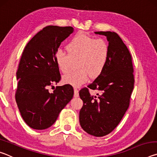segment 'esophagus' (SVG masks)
Listing matches in <instances>:
<instances>
[{"instance_id":"34e87169","label":"esophagus","mask_w":157,"mask_h":157,"mask_svg":"<svg viewBox=\"0 0 157 157\" xmlns=\"http://www.w3.org/2000/svg\"><path fill=\"white\" fill-rule=\"evenodd\" d=\"M74 96L75 97L79 96V91L77 88H74Z\"/></svg>"}]
</instances>
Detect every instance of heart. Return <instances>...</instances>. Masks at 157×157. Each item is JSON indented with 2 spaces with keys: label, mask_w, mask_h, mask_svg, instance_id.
<instances>
[{
  "label": "heart",
  "mask_w": 157,
  "mask_h": 157,
  "mask_svg": "<svg viewBox=\"0 0 157 157\" xmlns=\"http://www.w3.org/2000/svg\"><path fill=\"white\" fill-rule=\"evenodd\" d=\"M68 54L62 50L55 52V61L63 73L71 69L72 61H75L76 71L63 76L65 83L78 87L85 83L89 76L95 78L104 71L107 65L109 47L102 39H97L78 33L73 36L66 46Z\"/></svg>",
  "instance_id": "heart-1"
}]
</instances>
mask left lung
Here are the masks:
<instances>
[{"mask_svg": "<svg viewBox=\"0 0 157 157\" xmlns=\"http://www.w3.org/2000/svg\"><path fill=\"white\" fill-rule=\"evenodd\" d=\"M107 37L109 55L102 73L88 88L102 93L91 96L88 89L79 91L84 105L79 111L82 128L92 136L100 137L111 133L120 123L129 107L134 78L131 54L114 32H95Z\"/></svg>", "mask_w": 157, "mask_h": 157, "instance_id": "obj_1", "label": "left lung"}]
</instances>
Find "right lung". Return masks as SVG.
<instances>
[{
  "mask_svg": "<svg viewBox=\"0 0 157 157\" xmlns=\"http://www.w3.org/2000/svg\"><path fill=\"white\" fill-rule=\"evenodd\" d=\"M73 31L71 26H46L23 50L17 72L15 98L21 116L31 128L41 130L51 127L73 97V89L69 84L56 86L52 93L48 91L61 79L55 52Z\"/></svg>",
  "mask_w": 157,
  "mask_h": 157,
  "instance_id": "add662e5",
  "label": "right lung"
}]
</instances>
